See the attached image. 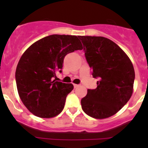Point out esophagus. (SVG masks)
<instances>
[{"label": "esophagus", "mask_w": 148, "mask_h": 148, "mask_svg": "<svg viewBox=\"0 0 148 148\" xmlns=\"http://www.w3.org/2000/svg\"><path fill=\"white\" fill-rule=\"evenodd\" d=\"M79 86H80L79 84H74V88H77V87H79Z\"/></svg>", "instance_id": "1"}]
</instances>
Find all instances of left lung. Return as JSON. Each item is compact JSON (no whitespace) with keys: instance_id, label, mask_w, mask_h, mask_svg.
<instances>
[{"instance_id":"left-lung-1","label":"left lung","mask_w":148,"mask_h":148,"mask_svg":"<svg viewBox=\"0 0 148 148\" xmlns=\"http://www.w3.org/2000/svg\"><path fill=\"white\" fill-rule=\"evenodd\" d=\"M85 57L99 78L96 89H88L81 100L83 111L95 119L114 115L126 104L133 92L135 70L127 55L118 45L102 36H79Z\"/></svg>"}]
</instances>
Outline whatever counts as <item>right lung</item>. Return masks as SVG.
<instances>
[{
    "label": "right lung",
    "instance_id": "1",
    "mask_svg": "<svg viewBox=\"0 0 148 148\" xmlns=\"http://www.w3.org/2000/svg\"><path fill=\"white\" fill-rule=\"evenodd\" d=\"M82 49L77 36L53 34L25 51L16 67V81L19 97L32 114L51 118L62 112L74 86L53 79L62 72L66 55Z\"/></svg>",
    "mask_w": 148,
    "mask_h": 148
}]
</instances>
